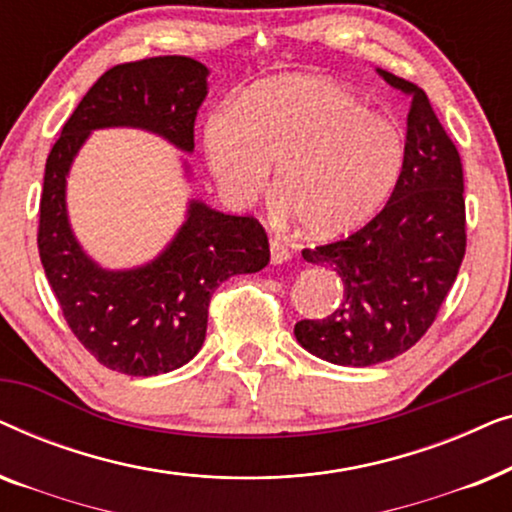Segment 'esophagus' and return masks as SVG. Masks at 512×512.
<instances>
[{
    "label": "esophagus",
    "instance_id": "34e87169",
    "mask_svg": "<svg viewBox=\"0 0 512 512\" xmlns=\"http://www.w3.org/2000/svg\"><path fill=\"white\" fill-rule=\"evenodd\" d=\"M291 258V251L284 247L279 240H270V263L272 265H282Z\"/></svg>",
    "mask_w": 512,
    "mask_h": 512
}]
</instances>
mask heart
Segmentation results:
<instances>
[{"mask_svg":"<svg viewBox=\"0 0 512 512\" xmlns=\"http://www.w3.org/2000/svg\"><path fill=\"white\" fill-rule=\"evenodd\" d=\"M202 153L221 198L249 207L275 165L277 207L305 233L359 228L394 193L405 139L389 116L342 83L286 74L216 107L202 123Z\"/></svg>","mask_w":512,"mask_h":512,"instance_id":"heart-1","label":"heart"}]
</instances>
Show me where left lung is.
Returning a JSON list of instances; mask_svg holds the SVG:
<instances>
[{
  "mask_svg": "<svg viewBox=\"0 0 512 512\" xmlns=\"http://www.w3.org/2000/svg\"><path fill=\"white\" fill-rule=\"evenodd\" d=\"M377 74L410 97L405 165L391 198L347 240L303 249L333 270L342 300L293 328L298 345L335 366L366 368L408 352L436 319L466 251L464 172L452 139L415 83Z\"/></svg>",
  "mask_w": 512,
  "mask_h": 512,
  "instance_id": "1",
  "label": "left lung"
}]
</instances>
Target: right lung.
<instances>
[{"label":"right lung","instance_id":"add662e5","mask_svg":"<svg viewBox=\"0 0 512 512\" xmlns=\"http://www.w3.org/2000/svg\"><path fill=\"white\" fill-rule=\"evenodd\" d=\"M209 69L184 55L111 67L62 125L46 160L39 205V256L69 328L102 366L132 377L170 373L200 352L216 286L270 261L268 235L249 216L188 198L172 240L151 261L104 268L74 235L67 179L95 130L151 132L191 156L193 125L209 93ZM184 179L191 167L181 158Z\"/></svg>","mask_w":512,"mask_h":512}]
</instances>
